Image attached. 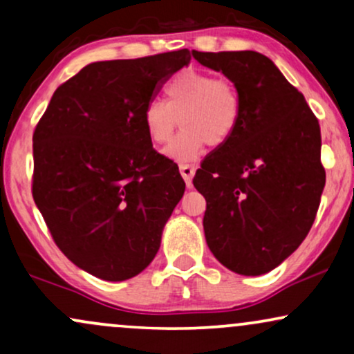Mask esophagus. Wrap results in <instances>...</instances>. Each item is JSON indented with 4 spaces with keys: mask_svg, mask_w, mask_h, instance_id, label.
<instances>
[{
    "mask_svg": "<svg viewBox=\"0 0 354 354\" xmlns=\"http://www.w3.org/2000/svg\"><path fill=\"white\" fill-rule=\"evenodd\" d=\"M194 171H196V168H194L193 165H180V173L183 180H185L186 185H188V188L191 186V181H193Z\"/></svg>",
    "mask_w": 354,
    "mask_h": 354,
    "instance_id": "obj_1",
    "label": "esophagus"
}]
</instances>
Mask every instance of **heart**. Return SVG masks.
Instances as JSON below:
<instances>
[{
	"label": "heart",
	"instance_id": "obj_1",
	"mask_svg": "<svg viewBox=\"0 0 354 354\" xmlns=\"http://www.w3.org/2000/svg\"><path fill=\"white\" fill-rule=\"evenodd\" d=\"M168 103L151 100L145 106L143 123L154 145L171 140L180 118L183 129L166 148L174 161H193L206 145L219 146L233 136L241 101L231 81L200 70H185L166 86Z\"/></svg>",
	"mask_w": 354,
	"mask_h": 354
}]
</instances>
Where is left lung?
Returning <instances> with one entry per match:
<instances>
[{
    "label": "left lung",
    "mask_w": 354,
    "mask_h": 354,
    "mask_svg": "<svg viewBox=\"0 0 354 354\" xmlns=\"http://www.w3.org/2000/svg\"><path fill=\"white\" fill-rule=\"evenodd\" d=\"M193 58L221 71L241 101L233 136L193 178L206 200V243L234 273L265 274L296 251L316 218L326 183L319 123L261 53L193 50Z\"/></svg>",
    "instance_id": "8db88e82"
}]
</instances>
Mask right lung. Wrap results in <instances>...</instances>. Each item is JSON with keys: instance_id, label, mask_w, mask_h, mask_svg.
Masks as SVG:
<instances>
[{"instance_id": "add662e5", "label": "right lung", "mask_w": 354, "mask_h": 354, "mask_svg": "<svg viewBox=\"0 0 354 354\" xmlns=\"http://www.w3.org/2000/svg\"><path fill=\"white\" fill-rule=\"evenodd\" d=\"M188 50L98 61L56 89L33 135V198L56 246L106 281L140 274L185 193L178 165L154 151L146 104Z\"/></svg>"}]
</instances>
